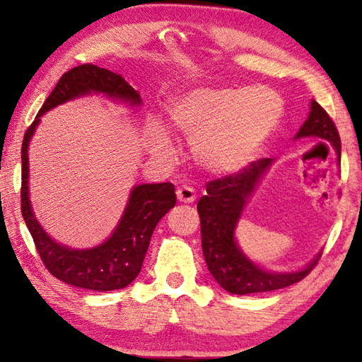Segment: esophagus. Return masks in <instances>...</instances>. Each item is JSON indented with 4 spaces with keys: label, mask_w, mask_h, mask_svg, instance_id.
<instances>
[{
    "label": "esophagus",
    "mask_w": 362,
    "mask_h": 362,
    "mask_svg": "<svg viewBox=\"0 0 362 362\" xmlns=\"http://www.w3.org/2000/svg\"><path fill=\"white\" fill-rule=\"evenodd\" d=\"M177 199H179L180 203H187V204L193 203V201L196 199L194 189L189 188V187L179 188V189H177Z\"/></svg>",
    "instance_id": "esophagus-1"
}]
</instances>
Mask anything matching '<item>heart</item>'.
<instances>
[{
  "label": "heart",
  "mask_w": 362,
  "mask_h": 362,
  "mask_svg": "<svg viewBox=\"0 0 362 362\" xmlns=\"http://www.w3.org/2000/svg\"><path fill=\"white\" fill-rule=\"evenodd\" d=\"M283 115L281 97L267 88H193L166 103V129L189 137L196 164L214 175L243 169ZM151 155L169 158L173 144L156 121L146 122Z\"/></svg>",
  "instance_id": "heart-1"
}]
</instances>
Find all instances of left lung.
Here are the masks:
<instances>
[{"label": "left lung", "mask_w": 362, "mask_h": 362, "mask_svg": "<svg viewBox=\"0 0 362 362\" xmlns=\"http://www.w3.org/2000/svg\"><path fill=\"white\" fill-rule=\"evenodd\" d=\"M317 137L332 144L340 159L339 131L320 103L311 100L308 119L300 127L296 139ZM272 158H262L250 163L241 173L211 180L203 198L198 201L201 220V243L203 254L214 279L226 292L236 296L283 289L302 281L316 267L321 254L316 255L303 269L292 273H273L249 260L235 240V228L241 217L244 204L254 193L257 183L272 166Z\"/></svg>", "instance_id": "left-lung-1"}]
</instances>
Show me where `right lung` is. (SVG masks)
<instances>
[{
    "label": "right lung",
    "mask_w": 362,
    "mask_h": 362,
    "mask_svg": "<svg viewBox=\"0 0 362 362\" xmlns=\"http://www.w3.org/2000/svg\"><path fill=\"white\" fill-rule=\"evenodd\" d=\"M88 94H103L110 99L139 107L142 99L121 75L93 64L78 65L64 73L46 102L42 103L22 142V216L36 250L47 272L75 287L89 291H116L131 284L142 269L155 226L175 206L173 183H142L132 188L124 214L112 236L93 249H71L52 240L36 220L28 198V145L40 124V116L60 103Z\"/></svg>",
    "instance_id": "add662e5"
}]
</instances>
